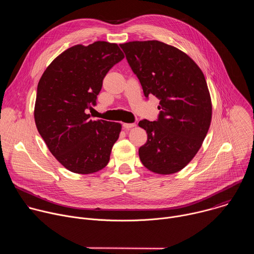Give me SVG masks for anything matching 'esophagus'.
Wrapping results in <instances>:
<instances>
[{"mask_svg":"<svg viewBox=\"0 0 254 254\" xmlns=\"http://www.w3.org/2000/svg\"><path fill=\"white\" fill-rule=\"evenodd\" d=\"M123 127H124L125 129H129V128L135 127V124H124Z\"/></svg>","mask_w":254,"mask_h":254,"instance_id":"esophagus-1","label":"esophagus"}]
</instances>
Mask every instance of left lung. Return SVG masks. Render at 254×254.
Returning a JSON list of instances; mask_svg holds the SVG:
<instances>
[{
  "label": "left lung",
  "mask_w": 254,
  "mask_h": 254,
  "mask_svg": "<svg viewBox=\"0 0 254 254\" xmlns=\"http://www.w3.org/2000/svg\"><path fill=\"white\" fill-rule=\"evenodd\" d=\"M120 46L144 96L160 99L158 120L138 123L148 133L138 150L140 162L156 174L177 173L198 153L211 124L212 103L203 72L186 53L157 40Z\"/></svg>",
  "instance_id": "8db88e82"
}]
</instances>
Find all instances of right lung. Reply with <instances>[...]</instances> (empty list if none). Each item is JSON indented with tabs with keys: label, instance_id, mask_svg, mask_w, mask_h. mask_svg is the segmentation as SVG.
<instances>
[{
	"label": "right lung",
	"instance_id": "add662e5",
	"mask_svg": "<svg viewBox=\"0 0 254 254\" xmlns=\"http://www.w3.org/2000/svg\"><path fill=\"white\" fill-rule=\"evenodd\" d=\"M125 57L116 43L75 45L57 56L42 74L34 119L51 154L67 170L92 174L103 169L122 125L92 121L86 114L110 69Z\"/></svg>",
	"mask_w": 254,
	"mask_h": 254
}]
</instances>
